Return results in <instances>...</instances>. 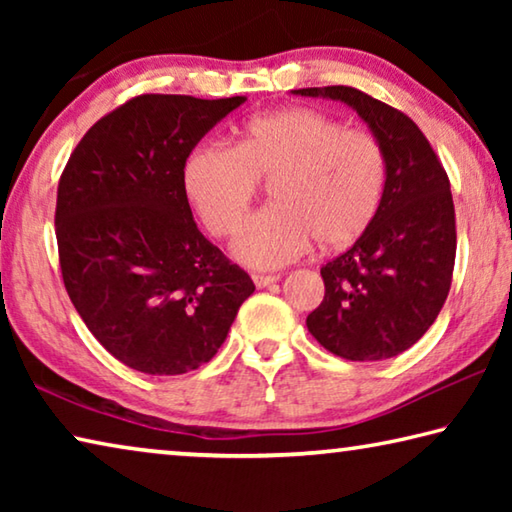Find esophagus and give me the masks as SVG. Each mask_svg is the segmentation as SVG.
<instances>
[{"label":"esophagus","instance_id":"34e87169","mask_svg":"<svg viewBox=\"0 0 512 512\" xmlns=\"http://www.w3.org/2000/svg\"><path fill=\"white\" fill-rule=\"evenodd\" d=\"M277 280H280V277H277V275H262V273H255L253 275V282H255L257 289H264V287H268V284H273Z\"/></svg>","mask_w":512,"mask_h":512}]
</instances>
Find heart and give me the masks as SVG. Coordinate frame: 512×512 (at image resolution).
I'll list each match as a JSON object with an SVG mask.
<instances>
[{"mask_svg":"<svg viewBox=\"0 0 512 512\" xmlns=\"http://www.w3.org/2000/svg\"><path fill=\"white\" fill-rule=\"evenodd\" d=\"M259 180H275V205L246 219L232 255L277 268L305 255L314 239L336 250L370 228L384 201L388 155L370 131L314 108H284L250 119L237 146L203 142L183 164L187 201L214 237L237 230Z\"/></svg>","mask_w":512,"mask_h":512,"instance_id":"1","label":"heart"}]
</instances>
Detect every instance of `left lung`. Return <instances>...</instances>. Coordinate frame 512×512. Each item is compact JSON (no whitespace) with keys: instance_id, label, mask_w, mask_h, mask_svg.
<instances>
[{"instance_id":"8db88e82","label":"left lung","mask_w":512,"mask_h":512,"mask_svg":"<svg viewBox=\"0 0 512 512\" xmlns=\"http://www.w3.org/2000/svg\"><path fill=\"white\" fill-rule=\"evenodd\" d=\"M293 92L348 103L388 155L375 221L350 250L320 268L325 298L307 316V329L341 359L397 357L422 339L452 287L456 214L447 171L402 110L348 85Z\"/></svg>"}]
</instances>
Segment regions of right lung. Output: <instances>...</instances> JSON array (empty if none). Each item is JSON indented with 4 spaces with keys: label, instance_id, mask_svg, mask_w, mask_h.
<instances>
[{
    "label": "right lung",
    "instance_id": "obj_1",
    "mask_svg": "<svg viewBox=\"0 0 512 512\" xmlns=\"http://www.w3.org/2000/svg\"><path fill=\"white\" fill-rule=\"evenodd\" d=\"M246 97L140 94L101 117L58 180L69 300L103 348L146 375L210 361L255 284L196 228L183 164Z\"/></svg>",
    "mask_w": 512,
    "mask_h": 512
}]
</instances>
